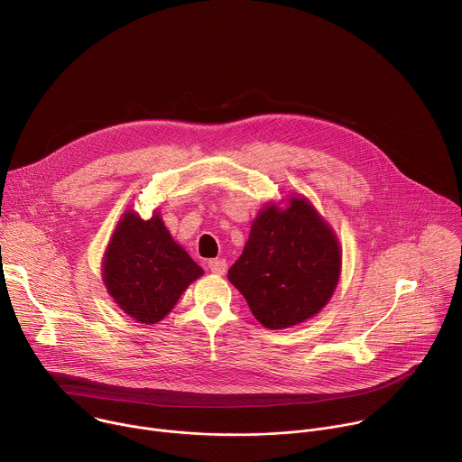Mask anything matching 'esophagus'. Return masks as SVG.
<instances>
[{
  "label": "esophagus",
  "mask_w": 462,
  "mask_h": 462,
  "mask_svg": "<svg viewBox=\"0 0 462 462\" xmlns=\"http://www.w3.org/2000/svg\"><path fill=\"white\" fill-rule=\"evenodd\" d=\"M208 269L214 274H225L226 273V261L225 259H210L208 261Z\"/></svg>",
  "instance_id": "34e87169"
}]
</instances>
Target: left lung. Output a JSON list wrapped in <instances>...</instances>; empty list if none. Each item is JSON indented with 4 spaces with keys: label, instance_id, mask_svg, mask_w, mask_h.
I'll return each mask as SVG.
<instances>
[{
    "label": "left lung",
    "instance_id": "left-lung-1",
    "mask_svg": "<svg viewBox=\"0 0 462 462\" xmlns=\"http://www.w3.org/2000/svg\"><path fill=\"white\" fill-rule=\"evenodd\" d=\"M340 273L335 230L307 197L291 195L285 207L269 203L257 212L228 280L263 327L287 328L328 303Z\"/></svg>",
    "mask_w": 462,
    "mask_h": 462
}]
</instances>
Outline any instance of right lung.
Masks as SVG:
<instances>
[{
    "mask_svg": "<svg viewBox=\"0 0 462 462\" xmlns=\"http://www.w3.org/2000/svg\"><path fill=\"white\" fill-rule=\"evenodd\" d=\"M203 269L173 241L161 214L143 219L125 210L102 259V282L113 301L134 319L161 321Z\"/></svg>",
    "mask_w": 462,
    "mask_h": 462,
    "instance_id": "obj_1",
    "label": "right lung"
}]
</instances>
